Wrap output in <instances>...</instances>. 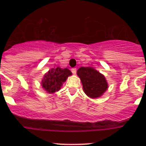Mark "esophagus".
I'll list each match as a JSON object with an SVG mask.
<instances>
[{"instance_id": "1", "label": "esophagus", "mask_w": 146, "mask_h": 146, "mask_svg": "<svg viewBox=\"0 0 146 146\" xmlns=\"http://www.w3.org/2000/svg\"><path fill=\"white\" fill-rule=\"evenodd\" d=\"M71 71H72V73H73V74H76V71H77V70H76V68H72Z\"/></svg>"}]
</instances>
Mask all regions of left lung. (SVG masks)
Instances as JSON below:
<instances>
[{"label": "left lung", "instance_id": "left-lung-1", "mask_svg": "<svg viewBox=\"0 0 146 146\" xmlns=\"http://www.w3.org/2000/svg\"><path fill=\"white\" fill-rule=\"evenodd\" d=\"M85 94L91 98H98L108 87L105 76L92 67H81L77 70Z\"/></svg>", "mask_w": 146, "mask_h": 146}]
</instances>
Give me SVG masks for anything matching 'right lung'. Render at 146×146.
I'll return each mask as SVG.
<instances>
[{
  "label": "right lung",
  "instance_id": "obj_1",
  "mask_svg": "<svg viewBox=\"0 0 146 146\" xmlns=\"http://www.w3.org/2000/svg\"><path fill=\"white\" fill-rule=\"evenodd\" d=\"M71 75L72 73L68 68L62 69L60 67L52 68L44 75L41 86L46 92L52 94L59 91L68 76Z\"/></svg>",
  "mask_w": 146,
  "mask_h": 146
}]
</instances>
